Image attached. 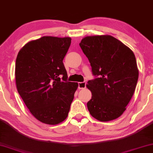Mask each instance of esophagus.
<instances>
[{
	"mask_svg": "<svg viewBox=\"0 0 153 153\" xmlns=\"http://www.w3.org/2000/svg\"><path fill=\"white\" fill-rule=\"evenodd\" d=\"M86 82H78V88L80 89H85L86 87Z\"/></svg>",
	"mask_w": 153,
	"mask_h": 153,
	"instance_id": "34e87169",
	"label": "esophagus"
}]
</instances>
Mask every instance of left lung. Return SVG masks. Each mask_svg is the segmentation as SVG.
<instances>
[{
  "label": "left lung",
  "mask_w": 153,
  "mask_h": 153,
  "mask_svg": "<svg viewBox=\"0 0 153 153\" xmlns=\"http://www.w3.org/2000/svg\"><path fill=\"white\" fill-rule=\"evenodd\" d=\"M80 46L96 77L87 85L92 95L87 103L89 113L101 122L117 119L126 110L137 84L134 52L109 35L87 36Z\"/></svg>",
  "instance_id": "1"
}]
</instances>
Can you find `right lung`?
<instances>
[{
    "label": "right lung",
    "instance_id": "right-lung-1",
    "mask_svg": "<svg viewBox=\"0 0 153 153\" xmlns=\"http://www.w3.org/2000/svg\"><path fill=\"white\" fill-rule=\"evenodd\" d=\"M71 38L43 36L26 43L15 63L20 97L38 120L57 125L66 119L78 82L67 81L63 60Z\"/></svg>",
    "mask_w": 153,
    "mask_h": 153
}]
</instances>
